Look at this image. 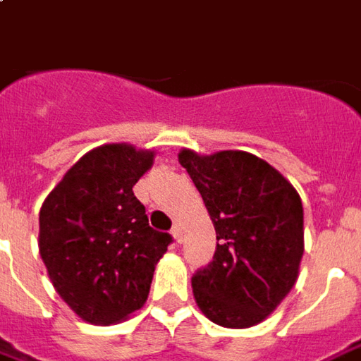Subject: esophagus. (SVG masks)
Here are the masks:
<instances>
[{
  "instance_id": "1",
  "label": "esophagus",
  "mask_w": 361,
  "mask_h": 361,
  "mask_svg": "<svg viewBox=\"0 0 361 361\" xmlns=\"http://www.w3.org/2000/svg\"><path fill=\"white\" fill-rule=\"evenodd\" d=\"M171 232H173V236H175L176 243H183V228H180V224H175Z\"/></svg>"
}]
</instances>
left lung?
Wrapping results in <instances>:
<instances>
[{"label": "left lung", "mask_w": 361, "mask_h": 361, "mask_svg": "<svg viewBox=\"0 0 361 361\" xmlns=\"http://www.w3.org/2000/svg\"><path fill=\"white\" fill-rule=\"evenodd\" d=\"M178 161L207 204L216 250L192 274L198 308L224 328L264 320L296 284L304 254V210L296 188L274 166L244 151Z\"/></svg>", "instance_id": "obj_1"}]
</instances>
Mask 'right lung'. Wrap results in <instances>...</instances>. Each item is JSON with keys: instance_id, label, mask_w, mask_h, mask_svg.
<instances>
[{"instance_id": "right-lung-1", "label": "right lung", "mask_w": 361, "mask_h": 361, "mask_svg": "<svg viewBox=\"0 0 361 361\" xmlns=\"http://www.w3.org/2000/svg\"><path fill=\"white\" fill-rule=\"evenodd\" d=\"M151 151L103 145L83 154L45 198L39 254L51 282L85 322L109 326L139 310L173 236L149 226L133 186Z\"/></svg>"}]
</instances>
